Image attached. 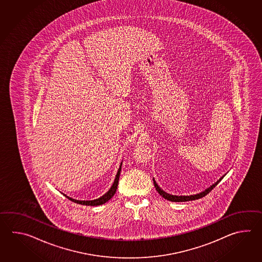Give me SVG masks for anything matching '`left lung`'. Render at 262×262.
I'll return each instance as SVG.
<instances>
[{
  "label": "left lung",
  "mask_w": 262,
  "mask_h": 262,
  "mask_svg": "<svg viewBox=\"0 0 262 262\" xmlns=\"http://www.w3.org/2000/svg\"><path fill=\"white\" fill-rule=\"evenodd\" d=\"M225 175H226V174H225ZM225 175H223L221 178L217 180V182H216V183H214V184H212L210 187H208V188L204 190V191H202V192L199 193V194L190 195H171V194H168V193L165 192L164 190L161 189V188L158 186V184H156V180H155V179H152V180H154V184H155V187H156V191H157V192L159 193V195H162L164 199H166L167 201H173V202H183V201H195V200H199V199H201L202 196L206 195L208 193H210V192L213 189V187H215V186L219 184V182H220V181L225 177Z\"/></svg>",
  "instance_id": "left-lung-1"
}]
</instances>
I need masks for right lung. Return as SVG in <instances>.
<instances>
[{
	"instance_id": "add662e5",
	"label": "right lung",
	"mask_w": 262,
	"mask_h": 262,
	"mask_svg": "<svg viewBox=\"0 0 262 262\" xmlns=\"http://www.w3.org/2000/svg\"><path fill=\"white\" fill-rule=\"evenodd\" d=\"M122 164H123V161L121 162V165H120V167H119V169H118L116 177H115V180H114V183L112 184V187L110 188V190H108L106 193H105L104 195L100 196V198H98V199H96V200H94V201H78V200L72 199V198H70V196H68V195H64V194H62V195H66L68 200H70L71 201H74V202H76V203H78V204H81V205L98 206V205H102V204L106 203V201H110V200L112 199V196L115 195V193H116V189H117L118 187V183H119V178H120V174H121V169H122Z\"/></svg>"
}]
</instances>
